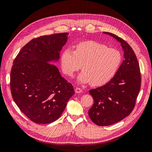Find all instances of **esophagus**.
Here are the masks:
<instances>
[{"label":"esophagus","mask_w":152,"mask_h":152,"mask_svg":"<svg viewBox=\"0 0 152 152\" xmlns=\"http://www.w3.org/2000/svg\"><path fill=\"white\" fill-rule=\"evenodd\" d=\"M75 93H80L82 92V90L81 88H80V87H77V88L75 89Z\"/></svg>","instance_id":"obj_1"}]
</instances>
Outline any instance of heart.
<instances>
[{"label":"heart","mask_w":152,"mask_h":152,"mask_svg":"<svg viewBox=\"0 0 152 152\" xmlns=\"http://www.w3.org/2000/svg\"><path fill=\"white\" fill-rule=\"evenodd\" d=\"M122 59V54L118 49L88 40L77 44L74 50L70 48L64 49L60 62L62 71L66 75L72 77L82 68L83 71L78 77L79 82H90L93 86H101L116 75Z\"/></svg>","instance_id":"obj_1"}]
</instances>
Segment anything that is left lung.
<instances>
[{
  "instance_id": "1",
  "label": "left lung",
  "mask_w": 152,
  "mask_h": 152,
  "mask_svg": "<svg viewBox=\"0 0 152 152\" xmlns=\"http://www.w3.org/2000/svg\"><path fill=\"white\" fill-rule=\"evenodd\" d=\"M103 33L121 42L124 53V60L113 79L89 91L94 99L89 110L91 120L98 126H107L122 121L132 112L140 91L141 78L138 61L129 44L116 35Z\"/></svg>"
}]
</instances>
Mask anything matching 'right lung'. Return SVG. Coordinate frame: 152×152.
Wrapping results in <instances>:
<instances>
[{
	"instance_id": "right-lung-1",
	"label": "right lung",
	"mask_w": 152,
	"mask_h": 152,
	"mask_svg": "<svg viewBox=\"0 0 152 152\" xmlns=\"http://www.w3.org/2000/svg\"><path fill=\"white\" fill-rule=\"evenodd\" d=\"M68 35L60 33L32 39L13 61L10 75L12 97L21 111L36 124L56 121L74 94L72 84L49 63L59 59Z\"/></svg>"
}]
</instances>
